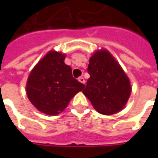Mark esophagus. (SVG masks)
Instances as JSON below:
<instances>
[{
    "label": "esophagus",
    "mask_w": 158,
    "mask_h": 158,
    "mask_svg": "<svg viewBox=\"0 0 158 158\" xmlns=\"http://www.w3.org/2000/svg\"><path fill=\"white\" fill-rule=\"evenodd\" d=\"M79 81L80 83H82V84H85V79H84L83 77H80V78H79Z\"/></svg>",
    "instance_id": "obj_1"
}]
</instances>
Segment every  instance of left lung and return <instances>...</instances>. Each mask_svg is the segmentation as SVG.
I'll list each match as a JSON object with an SVG mask.
<instances>
[{"label":"left lung","instance_id":"8db88e82","mask_svg":"<svg viewBox=\"0 0 158 158\" xmlns=\"http://www.w3.org/2000/svg\"><path fill=\"white\" fill-rule=\"evenodd\" d=\"M89 77L84 95L101 114L112 115L123 109L132 87L119 62L106 49L93 52L88 65Z\"/></svg>","mask_w":158,"mask_h":158}]
</instances>
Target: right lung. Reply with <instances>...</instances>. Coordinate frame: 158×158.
<instances>
[{
	"label": "right lung",
	"mask_w": 158,
	"mask_h": 158,
	"mask_svg": "<svg viewBox=\"0 0 158 158\" xmlns=\"http://www.w3.org/2000/svg\"><path fill=\"white\" fill-rule=\"evenodd\" d=\"M66 55L49 51L29 73L26 94L36 109L55 116L69 104L73 96L85 88L72 75V69L64 62Z\"/></svg>",
	"instance_id": "obj_1"
}]
</instances>
